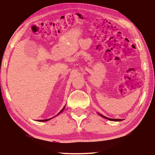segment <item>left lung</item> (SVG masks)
Returning <instances> with one entry per match:
<instances>
[{"instance_id": "left-lung-1", "label": "left lung", "mask_w": 155, "mask_h": 155, "mask_svg": "<svg viewBox=\"0 0 155 155\" xmlns=\"http://www.w3.org/2000/svg\"><path fill=\"white\" fill-rule=\"evenodd\" d=\"M98 114L101 115V116L103 117H104V118H106V119L109 120H111V121H122V120L121 119H111V118H109V117H107L105 116H104V115H101V114Z\"/></svg>"}]
</instances>
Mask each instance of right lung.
I'll return each instance as SVG.
<instances>
[{"mask_svg": "<svg viewBox=\"0 0 155 155\" xmlns=\"http://www.w3.org/2000/svg\"><path fill=\"white\" fill-rule=\"evenodd\" d=\"M65 107H64V108H63L62 109H61V111H60L59 113V114H60V113H61L63 111H64V108H65ZM58 114H57V115H58ZM50 119H51V118H50ZM50 119H46V120H38V121L39 122H45V121H48V120H49Z\"/></svg>", "mask_w": 155, "mask_h": 155, "instance_id": "right-lung-1", "label": "right lung"}]
</instances>
